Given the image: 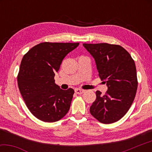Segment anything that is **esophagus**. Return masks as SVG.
I'll return each instance as SVG.
<instances>
[{
  "mask_svg": "<svg viewBox=\"0 0 152 152\" xmlns=\"http://www.w3.org/2000/svg\"><path fill=\"white\" fill-rule=\"evenodd\" d=\"M75 92L78 94H82V93H83V92H84V90H82V89L76 88L75 89Z\"/></svg>",
  "mask_w": 152,
  "mask_h": 152,
  "instance_id": "obj_1",
  "label": "esophagus"
}]
</instances>
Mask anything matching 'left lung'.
Segmentation results:
<instances>
[{
    "label": "left lung",
    "instance_id": "1",
    "mask_svg": "<svg viewBox=\"0 0 152 152\" xmlns=\"http://www.w3.org/2000/svg\"><path fill=\"white\" fill-rule=\"evenodd\" d=\"M94 58L99 76L108 90L102 95L96 92V100L90 108L91 114L99 122L109 124L124 116L134 101L137 89L134 60L119 45L83 43Z\"/></svg>",
    "mask_w": 152,
    "mask_h": 152
}]
</instances>
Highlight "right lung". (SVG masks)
<instances>
[{
    "label": "right lung",
    "instance_id": "right-lung-1",
    "mask_svg": "<svg viewBox=\"0 0 152 152\" xmlns=\"http://www.w3.org/2000/svg\"><path fill=\"white\" fill-rule=\"evenodd\" d=\"M79 43L43 42L24 55L17 76L18 86L30 112L42 121L60 120L70 109L74 91L55 84V73L64 58Z\"/></svg>",
    "mask_w": 152,
    "mask_h": 152
}]
</instances>
